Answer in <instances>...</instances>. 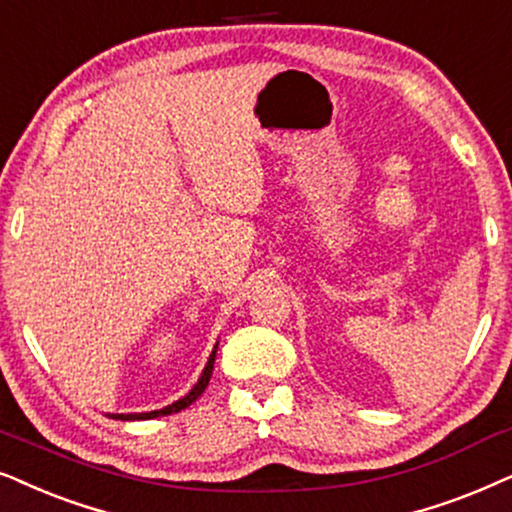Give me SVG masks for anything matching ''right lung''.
Listing matches in <instances>:
<instances>
[{
	"instance_id": "add662e5",
	"label": "right lung",
	"mask_w": 512,
	"mask_h": 512,
	"mask_svg": "<svg viewBox=\"0 0 512 512\" xmlns=\"http://www.w3.org/2000/svg\"><path fill=\"white\" fill-rule=\"evenodd\" d=\"M215 353H217V346L213 349V353H210V358H208V365L203 367V374H201V379H199V384H196L192 391H189L185 398H180L177 400V403H173V405H168V407H163V410H156V412H142V414H114V417L117 419H121V421H135V419H154V417H168V414H173V412H180V410H185V407H189L194 403L196 398H199V395L206 391V386H208V381H210V374H213V363H215Z\"/></svg>"
}]
</instances>
